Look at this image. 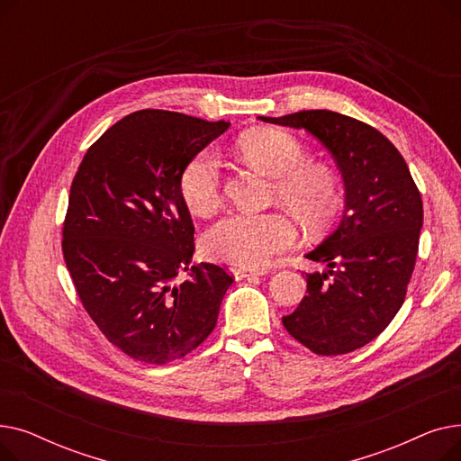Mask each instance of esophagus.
Here are the masks:
<instances>
[{
	"label": "esophagus",
	"mask_w": 461,
	"mask_h": 461,
	"mask_svg": "<svg viewBox=\"0 0 461 461\" xmlns=\"http://www.w3.org/2000/svg\"><path fill=\"white\" fill-rule=\"evenodd\" d=\"M231 271H233V275H235V278H237V280H240V278H247V276H250V275H258V271H254V269H247V267H233Z\"/></svg>",
	"instance_id": "34e87169"
}]
</instances>
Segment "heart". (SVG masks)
Segmentation results:
<instances>
[{
    "mask_svg": "<svg viewBox=\"0 0 461 461\" xmlns=\"http://www.w3.org/2000/svg\"><path fill=\"white\" fill-rule=\"evenodd\" d=\"M239 149L263 172L275 176V198L306 228H323L340 207V183L325 164L306 162L299 138L280 129H252L240 136ZM179 194L190 212L212 214L222 202V164L212 149L186 160ZM297 230L282 212H231L207 230L203 252L239 267H261L295 243Z\"/></svg>",
    "mask_w": 461,
    "mask_h": 461,
    "instance_id": "obj_1",
    "label": "heart"
}]
</instances>
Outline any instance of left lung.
Masks as SVG:
<instances>
[{
    "label": "left lung",
    "mask_w": 461,
    "mask_h": 461,
    "mask_svg": "<svg viewBox=\"0 0 461 461\" xmlns=\"http://www.w3.org/2000/svg\"><path fill=\"white\" fill-rule=\"evenodd\" d=\"M261 119L316 136L346 183L340 226L306 256L327 271L306 273L308 295L282 323L316 355L355 351L389 327L405 301L424 216L420 192L394 143L355 117L303 110Z\"/></svg>",
    "instance_id": "left-lung-1"
}]
</instances>
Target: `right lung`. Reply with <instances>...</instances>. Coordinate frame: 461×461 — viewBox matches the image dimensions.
Masks as SVG:
<instances>
[{
	"label": "right lung",
	"instance_id": "1",
	"mask_svg": "<svg viewBox=\"0 0 461 461\" xmlns=\"http://www.w3.org/2000/svg\"><path fill=\"white\" fill-rule=\"evenodd\" d=\"M230 123L140 110L96 140L72 179L63 258L95 325L129 357L166 365L212 332L233 276L192 263L194 224L179 194L190 157ZM190 270L176 286L173 278Z\"/></svg>",
	"mask_w": 461,
	"mask_h": 461
}]
</instances>
